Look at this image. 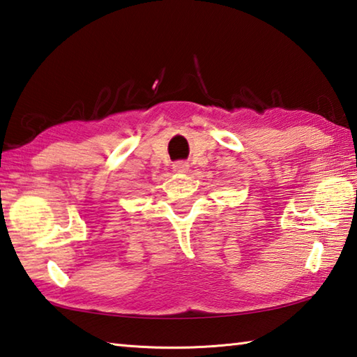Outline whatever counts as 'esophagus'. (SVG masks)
<instances>
[{"label":"esophagus","instance_id":"1","mask_svg":"<svg viewBox=\"0 0 357 357\" xmlns=\"http://www.w3.org/2000/svg\"><path fill=\"white\" fill-rule=\"evenodd\" d=\"M172 171L177 174H186L190 171V165H188L186 161H177V163L172 165Z\"/></svg>","mask_w":357,"mask_h":357}]
</instances>
